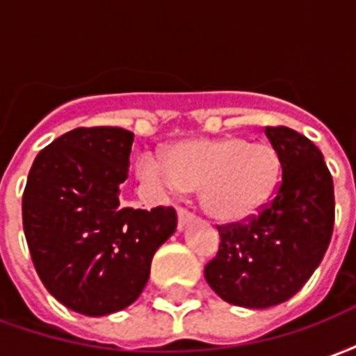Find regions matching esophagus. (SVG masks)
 I'll use <instances>...</instances> for the list:
<instances>
[{
  "label": "esophagus",
  "mask_w": 356,
  "mask_h": 356,
  "mask_svg": "<svg viewBox=\"0 0 356 356\" xmlns=\"http://www.w3.org/2000/svg\"><path fill=\"white\" fill-rule=\"evenodd\" d=\"M177 221H179V229H183L185 225H188L191 221H194V213H191V211L185 208H179Z\"/></svg>",
  "instance_id": "obj_1"
}]
</instances>
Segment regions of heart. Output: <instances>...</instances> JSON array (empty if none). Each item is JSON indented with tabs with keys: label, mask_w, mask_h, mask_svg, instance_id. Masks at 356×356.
<instances>
[{
	"label": "heart",
	"mask_w": 356,
	"mask_h": 356,
	"mask_svg": "<svg viewBox=\"0 0 356 356\" xmlns=\"http://www.w3.org/2000/svg\"><path fill=\"white\" fill-rule=\"evenodd\" d=\"M139 173L173 191L200 188L204 213L219 223H242L270 200L280 175V160L268 143H248L229 135L188 139L163 150L162 162L143 158Z\"/></svg>",
	"instance_id": "b5f03b06"
}]
</instances>
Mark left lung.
<instances>
[{
  "instance_id": "8db88e82",
  "label": "left lung",
  "mask_w": 356,
  "mask_h": 356,
  "mask_svg": "<svg viewBox=\"0 0 356 356\" xmlns=\"http://www.w3.org/2000/svg\"><path fill=\"white\" fill-rule=\"evenodd\" d=\"M282 181L275 198L246 223L217 227L219 252L204 276L227 303L267 309L311 278L334 231V181L313 140L290 127H265Z\"/></svg>"
}]
</instances>
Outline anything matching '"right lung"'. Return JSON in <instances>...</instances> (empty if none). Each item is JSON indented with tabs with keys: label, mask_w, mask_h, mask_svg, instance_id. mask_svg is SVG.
<instances>
[{
	"label": "right lung",
	"mask_w": 356,
	"mask_h": 356,
	"mask_svg": "<svg viewBox=\"0 0 356 356\" xmlns=\"http://www.w3.org/2000/svg\"><path fill=\"white\" fill-rule=\"evenodd\" d=\"M133 133L78 127L35 156L22 194L32 261L53 298L76 313L104 316L145 290L156 250L177 229L173 208H125Z\"/></svg>",
	"instance_id": "1"
}]
</instances>
